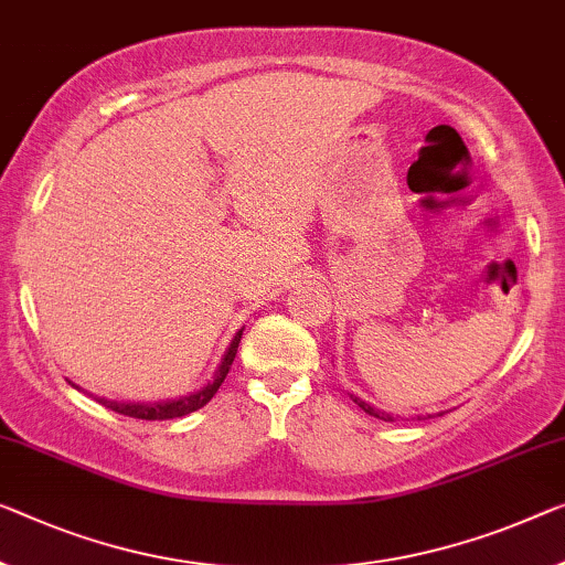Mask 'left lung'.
<instances>
[{
  "instance_id": "left-lung-1",
  "label": "left lung",
  "mask_w": 565,
  "mask_h": 565,
  "mask_svg": "<svg viewBox=\"0 0 565 565\" xmlns=\"http://www.w3.org/2000/svg\"><path fill=\"white\" fill-rule=\"evenodd\" d=\"M353 402H355V404H359V406H361V409H363V412H366L369 416H376V419H384V422H396L392 414H384V412L373 409V406H371V404H366V402H361V398H355V396H353ZM439 416H441V414H439Z\"/></svg>"
}]
</instances>
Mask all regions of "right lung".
Listing matches in <instances>:
<instances>
[{"instance_id":"1","label":"right lung","mask_w":565,"mask_h":565,"mask_svg":"<svg viewBox=\"0 0 565 565\" xmlns=\"http://www.w3.org/2000/svg\"><path fill=\"white\" fill-rule=\"evenodd\" d=\"M239 338L242 331L234 333L232 343L227 353H224V359L220 366L214 371V379L206 384L204 388H199V392L189 394V396H179V398H169V402H149V404H136V402H110V398H98V402L106 406L110 412H118L124 416H134V419H146V422H156V419H177V416H184V414H192L196 409H202V406L210 402V398L216 394V388L222 386V381L227 379V373L232 369V361L234 355H237V345H239ZM75 386V384H73Z\"/></svg>"}]
</instances>
